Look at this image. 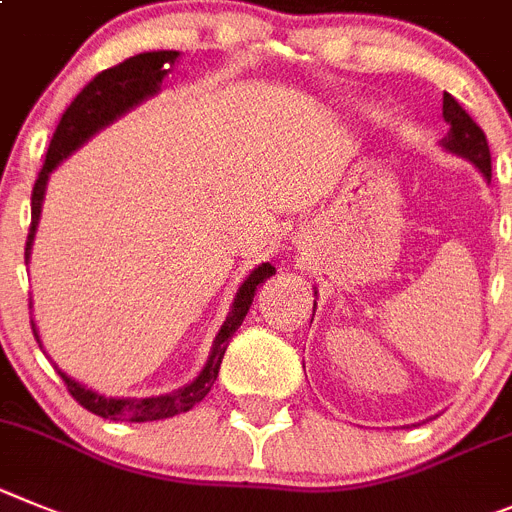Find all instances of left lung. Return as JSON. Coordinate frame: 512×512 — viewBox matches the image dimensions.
Masks as SVG:
<instances>
[{"mask_svg":"<svg viewBox=\"0 0 512 512\" xmlns=\"http://www.w3.org/2000/svg\"><path fill=\"white\" fill-rule=\"evenodd\" d=\"M444 119L449 124V132L441 140V147L446 153L464 158L467 163H472L474 168L480 170L485 181L490 183L492 178V163H490V147H487L485 132L477 127L472 117L459 107V101L451 94H444ZM316 293V290H313ZM316 308V301H313Z\"/></svg>","mask_w":512,"mask_h":512,"instance_id":"obj_1","label":"left lung"}]
</instances>
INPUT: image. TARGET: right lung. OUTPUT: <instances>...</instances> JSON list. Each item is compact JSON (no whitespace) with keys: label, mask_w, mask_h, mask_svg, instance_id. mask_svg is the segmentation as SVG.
<instances>
[{"label":"right lung","mask_w":512,"mask_h":512,"mask_svg":"<svg viewBox=\"0 0 512 512\" xmlns=\"http://www.w3.org/2000/svg\"><path fill=\"white\" fill-rule=\"evenodd\" d=\"M178 58H181L178 50H153V53L132 55V58H127V61L119 63V66L101 71L99 76H96L89 86H84L81 94L71 101V107L63 112L61 122L55 127L48 155H45V165L43 170H40L38 181H35V188H32V222L25 245V262H30L32 255V242H35L40 214H43V201L45 191H48L50 173H53L68 155L76 153L78 147H84L96 132H101L104 127L117 122L119 117H124L127 112L140 107L142 101L158 96L165 76L173 71ZM270 275H275V267L270 265V262H262V265H257L255 270L242 280V285L237 288V296H234L232 306H229V313L227 319H224L222 329L216 331L206 365L201 367L199 375L193 377L188 385L173 390V393L153 395V398H112V395H101L99 390L86 388L84 382L73 380V377L66 375L55 362L53 367L68 385V393H71L78 403L84 405L86 411L96 413V416L101 418H109V421H163V418H173L178 416V413L191 411L193 405L201 403V400L206 398V393H209L211 385H214L216 375H219V367H222V357L224 352H227L229 339H232L234 331H237L239 326H242V321H245L247 311H250L252 306V298H255L257 293V285L265 283ZM30 324L40 349L45 352L43 342H40L38 326H35V321H30Z\"/></svg>","instance_id":"1"}]
</instances>
